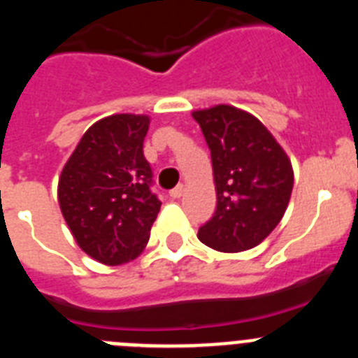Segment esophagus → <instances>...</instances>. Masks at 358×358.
I'll list each match as a JSON object with an SVG mask.
<instances>
[{"instance_id":"1","label":"esophagus","mask_w":358,"mask_h":358,"mask_svg":"<svg viewBox=\"0 0 358 358\" xmlns=\"http://www.w3.org/2000/svg\"><path fill=\"white\" fill-rule=\"evenodd\" d=\"M182 194H185V185H177L176 188L170 189V197H172V199L182 197Z\"/></svg>"}]
</instances>
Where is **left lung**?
Masks as SVG:
<instances>
[{
  "label": "left lung",
  "instance_id": "8db88e82",
  "mask_svg": "<svg viewBox=\"0 0 358 358\" xmlns=\"http://www.w3.org/2000/svg\"><path fill=\"white\" fill-rule=\"evenodd\" d=\"M211 150L217 211L199 240L220 252L264 242L285 215L294 186L290 157L260 120L218 103L192 113Z\"/></svg>",
  "mask_w": 358,
  "mask_h": 358
}]
</instances>
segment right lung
<instances>
[{"mask_svg":"<svg viewBox=\"0 0 358 358\" xmlns=\"http://www.w3.org/2000/svg\"><path fill=\"white\" fill-rule=\"evenodd\" d=\"M147 115H110L93 123L59 177L57 197L78 248L103 265H122L143 252L161 201L148 185L143 156Z\"/></svg>","mask_w":358,"mask_h":358,"instance_id":"obj_1","label":"right lung"}]
</instances>
